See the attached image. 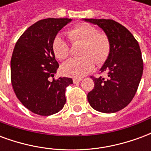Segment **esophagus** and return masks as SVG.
Wrapping results in <instances>:
<instances>
[{
  "label": "esophagus",
  "mask_w": 151,
  "mask_h": 151,
  "mask_svg": "<svg viewBox=\"0 0 151 151\" xmlns=\"http://www.w3.org/2000/svg\"><path fill=\"white\" fill-rule=\"evenodd\" d=\"M73 82L74 83H78V82H81L82 81V78H73Z\"/></svg>",
  "instance_id": "obj_1"
}]
</instances>
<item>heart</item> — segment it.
<instances>
[{
	"instance_id": "b5f03b06",
	"label": "heart",
	"mask_w": 151,
	"mask_h": 151,
	"mask_svg": "<svg viewBox=\"0 0 151 151\" xmlns=\"http://www.w3.org/2000/svg\"><path fill=\"white\" fill-rule=\"evenodd\" d=\"M72 43L82 42L80 58H72L62 65V72L68 76L81 78L94 69L95 61L101 65L108 59L110 53V41L107 35L98 32L97 29L88 23H79L68 31ZM52 49L57 59L65 60L69 56V47L66 40L57 35L52 43Z\"/></svg>"
}]
</instances>
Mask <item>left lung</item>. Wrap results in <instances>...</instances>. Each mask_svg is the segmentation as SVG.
<instances>
[{
    "mask_svg": "<svg viewBox=\"0 0 151 151\" xmlns=\"http://www.w3.org/2000/svg\"><path fill=\"white\" fill-rule=\"evenodd\" d=\"M97 25L110 41V53L100 71L108 78H94L95 87L87 95L90 105L104 113L120 111L132 101L143 73V61L139 44L129 31L111 19L84 18Z\"/></svg>",
    "mask_w": 151,
    "mask_h": 151,
    "instance_id": "obj_1",
    "label": "left lung"
}]
</instances>
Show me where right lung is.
<instances>
[{
    "label": "right lung",
    "instance_id": "obj_1",
    "mask_svg": "<svg viewBox=\"0 0 151 151\" xmlns=\"http://www.w3.org/2000/svg\"><path fill=\"white\" fill-rule=\"evenodd\" d=\"M71 18H46L31 26L19 38L12 54L11 82L24 107L40 116L57 113L65 104L70 78H52L59 68L52 49L57 33Z\"/></svg>",
    "mask_w": 151,
    "mask_h": 151
}]
</instances>
